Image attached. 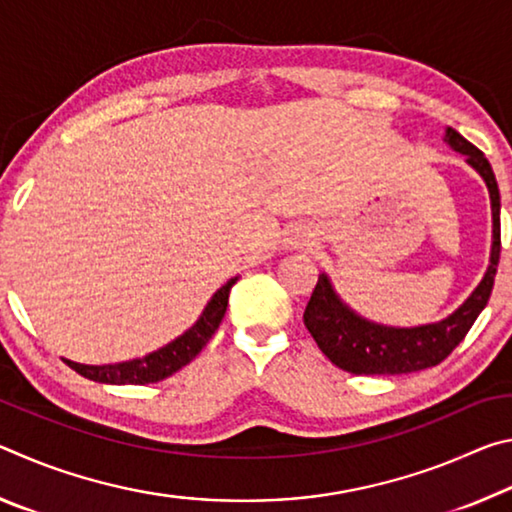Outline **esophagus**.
I'll return each mask as SVG.
<instances>
[{
  "label": "esophagus",
  "mask_w": 512,
  "mask_h": 512,
  "mask_svg": "<svg viewBox=\"0 0 512 512\" xmlns=\"http://www.w3.org/2000/svg\"><path fill=\"white\" fill-rule=\"evenodd\" d=\"M311 241H314V230H311L305 223H296L287 230L284 246H287V250H302V248L311 246Z\"/></svg>",
  "instance_id": "esophagus-1"
}]
</instances>
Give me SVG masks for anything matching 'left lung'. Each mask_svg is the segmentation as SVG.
Masks as SVG:
<instances>
[{"mask_svg": "<svg viewBox=\"0 0 512 512\" xmlns=\"http://www.w3.org/2000/svg\"><path fill=\"white\" fill-rule=\"evenodd\" d=\"M443 140L449 149L465 155V162L488 187L492 207L490 264L461 307L443 320L415 327L381 325L363 318L341 300L329 275L320 273L302 318L325 357L352 375H406V372L438 366L465 339L490 300L501 253V198L495 173L485 155L454 128H445Z\"/></svg>", "mask_w": 512, "mask_h": 512, "instance_id": "obj_1", "label": "left lung"}]
</instances>
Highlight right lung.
Returning <instances> with one entry per match:
<instances>
[{
	"label": "right lung",
	"instance_id": "1",
	"mask_svg": "<svg viewBox=\"0 0 512 512\" xmlns=\"http://www.w3.org/2000/svg\"><path fill=\"white\" fill-rule=\"evenodd\" d=\"M239 277H230L223 287L214 293L207 302L203 314L198 316L196 323L173 339L171 343L162 345L155 352H149L146 357L131 359V361H119V363H103V366H88V363H76L63 359L69 368L79 372V375L88 377L99 384H155V381L167 379L173 372H178L183 366H187L198 352L205 348V343L212 339L216 327L225 316V307H228V296L232 284Z\"/></svg>",
	"mask_w": 512,
	"mask_h": 512
}]
</instances>
